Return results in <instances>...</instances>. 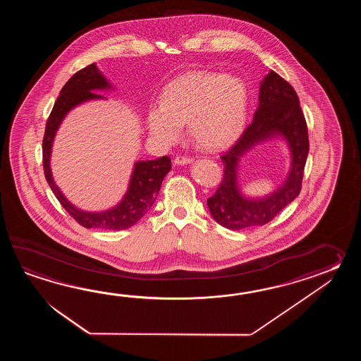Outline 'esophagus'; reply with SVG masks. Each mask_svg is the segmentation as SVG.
<instances>
[{
  "label": "esophagus",
  "mask_w": 361,
  "mask_h": 361,
  "mask_svg": "<svg viewBox=\"0 0 361 361\" xmlns=\"http://www.w3.org/2000/svg\"><path fill=\"white\" fill-rule=\"evenodd\" d=\"M193 161L191 157H185V156H177L176 159H174V164L176 165H188V164H191Z\"/></svg>",
  "instance_id": "1"
}]
</instances>
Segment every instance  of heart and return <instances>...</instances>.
<instances>
[{
	"label": "heart",
	"mask_w": 361,
	"mask_h": 361,
	"mask_svg": "<svg viewBox=\"0 0 361 361\" xmlns=\"http://www.w3.org/2000/svg\"><path fill=\"white\" fill-rule=\"evenodd\" d=\"M249 107L246 84L236 76L195 71L165 86L161 104L147 109V129L160 145H171L188 123L196 146L219 151L233 145L245 129Z\"/></svg>",
	"instance_id": "b5f03b06"
}]
</instances>
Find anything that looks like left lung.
<instances>
[{"mask_svg":"<svg viewBox=\"0 0 361 361\" xmlns=\"http://www.w3.org/2000/svg\"><path fill=\"white\" fill-rule=\"evenodd\" d=\"M258 108L238 142L223 154L222 183L207 207L216 223L228 230H244L263 226L276 216L300 195L303 170L308 154V131L300 99L292 85L269 71L259 86ZM272 138L284 140L291 154V168L285 182L266 197H246L238 183L240 157L254 146Z\"/></svg>","mask_w":361,"mask_h":361,"instance_id":"obj_1","label":"left lung"}]
</instances>
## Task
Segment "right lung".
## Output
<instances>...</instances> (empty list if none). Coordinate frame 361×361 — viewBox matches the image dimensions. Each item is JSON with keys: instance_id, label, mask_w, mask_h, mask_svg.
I'll list each match as a JSON object with an SVG mask.
<instances>
[{"instance_id": "right-lung-1", "label": "right lung", "mask_w": 361, "mask_h": 361, "mask_svg": "<svg viewBox=\"0 0 361 361\" xmlns=\"http://www.w3.org/2000/svg\"><path fill=\"white\" fill-rule=\"evenodd\" d=\"M112 89L114 86L103 76L95 63L76 72L63 86L61 95L55 102L53 111L47 118L42 140L44 171L47 183L54 192L55 197L59 200L61 207L85 228L117 231L126 230L134 226L154 205L161 188L162 180L171 169V160L168 156H162L156 160L134 162L129 185L123 199L115 207L102 212H86L78 209L63 195L54 182L50 166L56 131L73 108L89 100L106 99V97L94 92H108Z\"/></svg>"}]
</instances>
